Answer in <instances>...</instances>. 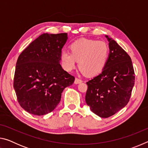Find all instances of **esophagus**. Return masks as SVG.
<instances>
[{"mask_svg":"<svg viewBox=\"0 0 148 148\" xmlns=\"http://www.w3.org/2000/svg\"><path fill=\"white\" fill-rule=\"evenodd\" d=\"M82 79L77 78V77H76V79H75V81H74V84H78L82 83Z\"/></svg>","mask_w":148,"mask_h":148,"instance_id":"1","label":"esophagus"}]
</instances>
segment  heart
I'll use <instances>...</instances> for the list:
<instances>
[{
    "label": "heart",
    "instance_id": "1",
    "mask_svg": "<svg viewBox=\"0 0 148 148\" xmlns=\"http://www.w3.org/2000/svg\"><path fill=\"white\" fill-rule=\"evenodd\" d=\"M71 52L63 50L61 59L64 69L71 71L78 61V66L87 76H95L104 69L108 61L110 49L106 43L86 38L74 41L70 46Z\"/></svg>",
    "mask_w": 148,
    "mask_h": 148
}]
</instances>
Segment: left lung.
Returning a JSON list of instances; mask_svg holds the SVG:
<instances>
[{
	"instance_id": "8db88e82",
	"label": "left lung",
	"mask_w": 148,
	"mask_h": 148,
	"mask_svg": "<svg viewBox=\"0 0 148 148\" xmlns=\"http://www.w3.org/2000/svg\"><path fill=\"white\" fill-rule=\"evenodd\" d=\"M109 58L101 74L87 82L86 102L103 118L113 116L128 104L134 85V72L127 52L108 36Z\"/></svg>"
}]
</instances>
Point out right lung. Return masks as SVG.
<instances>
[{
  "mask_svg": "<svg viewBox=\"0 0 148 148\" xmlns=\"http://www.w3.org/2000/svg\"><path fill=\"white\" fill-rule=\"evenodd\" d=\"M67 39V33H44L19 55L14 88L20 106L29 113L43 116L52 112L64 88L74 83V77L60 64Z\"/></svg>",
  "mask_w": 148,
  "mask_h": 148,
  "instance_id": "add662e5",
  "label": "right lung"
}]
</instances>
